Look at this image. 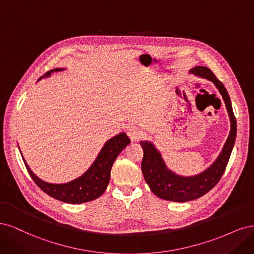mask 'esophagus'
Returning <instances> with one entry per match:
<instances>
[{
	"mask_svg": "<svg viewBox=\"0 0 254 254\" xmlns=\"http://www.w3.org/2000/svg\"><path fill=\"white\" fill-rule=\"evenodd\" d=\"M127 134L132 141H137L142 138V132L135 126H129L127 127Z\"/></svg>",
	"mask_w": 254,
	"mask_h": 254,
	"instance_id": "34e87169",
	"label": "esophagus"
}]
</instances>
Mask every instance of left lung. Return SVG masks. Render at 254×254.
<instances>
[{
  "mask_svg": "<svg viewBox=\"0 0 254 254\" xmlns=\"http://www.w3.org/2000/svg\"><path fill=\"white\" fill-rule=\"evenodd\" d=\"M190 72L210 80L217 87L225 101L230 118L231 128L224 148L216 160L201 173L188 177L177 175L169 170L161 157V154L151 141H140L143 150L141 170L146 184L149 185L151 191L159 198L176 202L196 199L213 189L224 174L236 138V119L233 114L230 97L224 84L206 66H195Z\"/></svg>",
  "mask_w": 254,
  "mask_h": 254,
  "instance_id": "1",
  "label": "left lung"
}]
</instances>
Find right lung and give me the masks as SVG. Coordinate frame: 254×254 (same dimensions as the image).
I'll return each instance as SVG.
<instances>
[{"instance_id": "right-lung-1", "label": "right lung", "mask_w": 254, "mask_h": 254, "mask_svg": "<svg viewBox=\"0 0 254 254\" xmlns=\"http://www.w3.org/2000/svg\"><path fill=\"white\" fill-rule=\"evenodd\" d=\"M64 68H54L47 71L42 78L50 77L53 72L60 71ZM130 142L126 133H120L109 139L103 148L98 154L93 165L80 177L66 184H50L40 179L34 172L30 170L26 161L24 160L25 167L30 177L34 179L36 185L41 190L52 197L67 203H82L91 201L101 196L110 183L111 169L114 161L117 158L126 146ZM23 157V156H22Z\"/></svg>"}]
</instances>
